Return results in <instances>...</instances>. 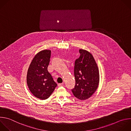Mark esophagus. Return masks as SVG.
Instances as JSON below:
<instances>
[{
	"mask_svg": "<svg viewBox=\"0 0 131 131\" xmlns=\"http://www.w3.org/2000/svg\"><path fill=\"white\" fill-rule=\"evenodd\" d=\"M64 85V83H60L58 84V87H61Z\"/></svg>",
	"mask_w": 131,
	"mask_h": 131,
	"instance_id": "obj_1",
	"label": "esophagus"
}]
</instances>
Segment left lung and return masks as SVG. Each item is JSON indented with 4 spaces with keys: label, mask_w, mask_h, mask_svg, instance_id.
<instances>
[{
    "label": "left lung",
    "mask_w": 131,
    "mask_h": 131,
    "mask_svg": "<svg viewBox=\"0 0 131 131\" xmlns=\"http://www.w3.org/2000/svg\"><path fill=\"white\" fill-rule=\"evenodd\" d=\"M80 57L74 63V88L71 90L79 100L90 98L96 91L99 83V71L96 61L88 51L80 49Z\"/></svg>",
    "instance_id": "left-lung-1"
}]
</instances>
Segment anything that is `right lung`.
Listing matches in <instances>:
<instances>
[{"label":"right lung","instance_id":"1","mask_svg":"<svg viewBox=\"0 0 131 131\" xmlns=\"http://www.w3.org/2000/svg\"><path fill=\"white\" fill-rule=\"evenodd\" d=\"M51 51L43 50L32 60L27 74V83L31 93L40 100L48 98L54 91L57 83L47 70Z\"/></svg>","mask_w":131,"mask_h":131}]
</instances>
